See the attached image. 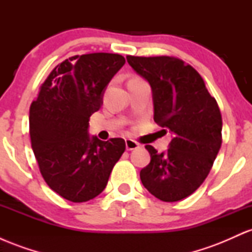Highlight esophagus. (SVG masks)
<instances>
[{
  "mask_svg": "<svg viewBox=\"0 0 252 252\" xmlns=\"http://www.w3.org/2000/svg\"><path fill=\"white\" fill-rule=\"evenodd\" d=\"M126 149H128V150H134V149L140 148V144H138L134 140L126 138Z\"/></svg>",
  "mask_w": 252,
  "mask_h": 252,
  "instance_id": "obj_1",
  "label": "esophagus"
}]
</instances>
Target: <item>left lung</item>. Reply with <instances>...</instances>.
I'll return each instance as SVG.
<instances>
[{
	"instance_id": "left-lung-1",
	"label": "left lung",
	"mask_w": 252,
	"mask_h": 252,
	"mask_svg": "<svg viewBox=\"0 0 252 252\" xmlns=\"http://www.w3.org/2000/svg\"><path fill=\"white\" fill-rule=\"evenodd\" d=\"M129 65L152 86L154 121L174 135L166 153L147 144L150 162L140 172L143 186L158 199L179 201L194 193L209 175L221 146V114L196 70L175 57L126 56Z\"/></svg>"
}]
</instances>
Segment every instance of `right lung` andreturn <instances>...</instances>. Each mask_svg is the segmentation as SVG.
Listing matches in <instances>:
<instances>
[{"instance_id": "obj_1", "label": "right lung", "mask_w": 252, "mask_h": 252, "mask_svg": "<svg viewBox=\"0 0 252 252\" xmlns=\"http://www.w3.org/2000/svg\"><path fill=\"white\" fill-rule=\"evenodd\" d=\"M126 59L90 53L63 60L40 86L30 109L32 148L43 180L72 202L96 198L126 150L123 138L100 141L88 134L89 120Z\"/></svg>"}]
</instances>
